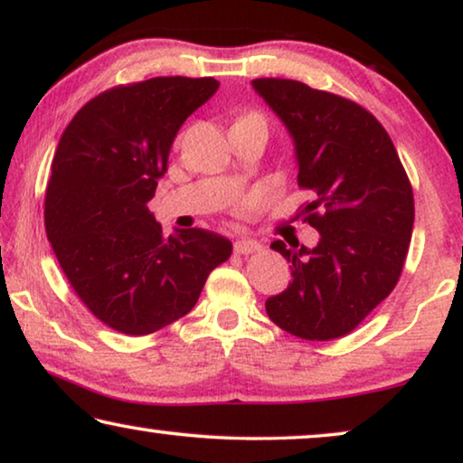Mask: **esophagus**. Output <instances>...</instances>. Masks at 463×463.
<instances>
[{"label": "esophagus", "mask_w": 463, "mask_h": 463, "mask_svg": "<svg viewBox=\"0 0 463 463\" xmlns=\"http://www.w3.org/2000/svg\"><path fill=\"white\" fill-rule=\"evenodd\" d=\"M233 250H236L238 254H252V252L260 250V244L254 240H238L236 244H233Z\"/></svg>", "instance_id": "esophagus-1"}]
</instances>
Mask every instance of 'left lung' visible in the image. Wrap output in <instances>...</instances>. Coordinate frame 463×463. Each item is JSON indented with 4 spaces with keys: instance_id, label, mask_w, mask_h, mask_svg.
Listing matches in <instances>:
<instances>
[{
    "instance_id": "left-lung-1",
    "label": "left lung",
    "mask_w": 463,
    "mask_h": 463,
    "mask_svg": "<svg viewBox=\"0 0 463 463\" xmlns=\"http://www.w3.org/2000/svg\"><path fill=\"white\" fill-rule=\"evenodd\" d=\"M254 90L296 142L298 186L310 190L296 219L321 241L273 250L291 262V283L265 308L308 341L352 333L393 291L414 227V192L393 140L371 111L335 92L289 78H256Z\"/></svg>"
}]
</instances>
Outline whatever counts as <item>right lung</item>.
Listing matches in <instances>:
<instances>
[{
    "instance_id": "add662e5",
    "label": "right lung",
    "mask_w": 463,
    "mask_h": 463,
    "mask_svg": "<svg viewBox=\"0 0 463 463\" xmlns=\"http://www.w3.org/2000/svg\"><path fill=\"white\" fill-rule=\"evenodd\" d=\"M215 78L159 76L90 99L63 130L45 192V232L63 275L103 325L148 335L194 308L232 241L163 236L148 213L180 126L215 95Z\"/></svg>"
}]
</instances>
